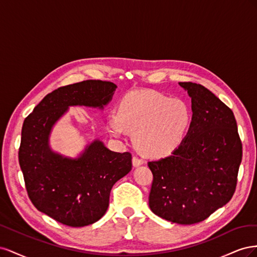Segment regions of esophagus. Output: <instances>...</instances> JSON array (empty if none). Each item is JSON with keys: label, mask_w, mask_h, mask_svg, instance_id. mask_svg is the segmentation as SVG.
Returning a JSON list of instances; mask_svg holds the SVG:
<instances>
[{"label": "esophagus", "mask_w": 257, "mask_h": 257, "mask_svg": "<svg viewBox=\"0 0 257 257\" xmlns=\"http://www.w3.org/2000/svg\"><path fill=\"white\" fill-rule=\"evenodd\" d=\"M132 162H133V166L134 167H138L144 164V161L142 159H139L137 157H133V160H132Z\"/></svg>", "instance_id": "obj_1"}]
</instances>
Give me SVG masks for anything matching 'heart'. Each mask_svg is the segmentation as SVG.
<instances>
[{"instance_id": "obj_1", "label": "heart", "mask_w": 257, "mask_h": 257, "mask_svg": "<svg viewBox=\"0 0 257 257\" xmlns=\"http://www.w3.org/2000/svg\"><path fill=\"white\" fill-rule=\"evenodd\" d=\"M191 120V110L183 100L155 91H135L121 99L118 111L108 114L107 128L115 138L126 131L134 132L133 142L139 152L162 158L181 146Z\"/></svg>"}]
</instances>
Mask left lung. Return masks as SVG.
<instances>
[{
    "mask_svg": "<svg viewBox=\"0 0 257 257\" xmlns=\"http://www.w3.org/2000/svg\"><path fill=\"white\" fill-rule=\"evenodd\" d=\"M179 84L191 97L192 121L172 155L148 163L153 175L149 207L166 221L191 225L231 199L242 145L230 108L204 85Z\"/></svg>",
    "mask_w": 257,
    "mask_h": 257,
    "instance_id": "8db88e82",
    "label": "left lung"
}]
</instances>
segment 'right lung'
Listing matches in <instances>:
<instances>
[{
  "label": "right lung",
  "mask_w": 257,
  "mask_h": 257,
  "mask_svg": "<svg viewBox=\"0 0 257 257\" xmlns=\"http://www.w3.org/2000/svg\"><path fill=\"white\" fill-rule=\"evenodd\" d=\"M115 89L102 80L61 87L23 122L19 164L28 195L37 210L67 226H87L106 213L113 184L131 172L132 155L113 152L95 139L78 158L65 157L49 146L52 127L71 106L104 109Z\"/></svg>",
  "instance_id": "right-lung-1"
}]
</instances>
